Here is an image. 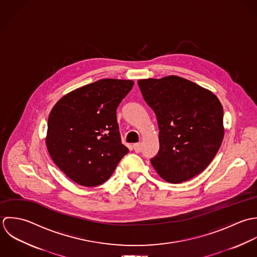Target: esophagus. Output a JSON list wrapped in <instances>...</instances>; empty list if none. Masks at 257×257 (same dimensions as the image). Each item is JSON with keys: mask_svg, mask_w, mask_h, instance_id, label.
I'll return each instance as SVG.
<instances>
[{"mask_svg": "<svg viewBox=\"0 0 257 257\" xmlns=\"http://www.w3.org/2000/svg\"><path fill=\"white\" fill-rule=\"evenodd\" d=\"M133 148H134V150H135V152H136V153L141 152V150H142L141 143H136V144H134V145H133Z\"/></svg>", "mask_w": 257, "mask_h": 257, "instance_id": "34e87169", "label": "esophagus"}]
</instances>
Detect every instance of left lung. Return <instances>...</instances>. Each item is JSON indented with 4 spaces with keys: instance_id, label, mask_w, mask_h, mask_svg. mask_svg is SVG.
Returning a JSON list of instances; mask_svg holds the SVG:
<instances>
[{
    "instance_id": "1",
    "label": "left lung",
    "mask_w": 257,
    "mask_h": 257,
    "mask_svg": "<svg viewBox=\"0 0 257 257\" xmlns=\"http://www.w3.org/2000/svg\"><path fill=\"white\" fill-rule=\"evenodd\" d=\"M138 85L160 130V149L151 159L156 172L173 184L202 173L223 139V109L218 98L176 75L140 79Z\"/></svg>"
}]
</instances>
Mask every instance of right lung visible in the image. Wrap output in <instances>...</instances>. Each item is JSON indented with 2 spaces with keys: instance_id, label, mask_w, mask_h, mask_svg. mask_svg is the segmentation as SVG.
<instances>
[{
  "instance_id": "1",
  "label": "right lung",
  "mask_w": 257,
  "mask_h": 257,
  "mask_svg": "<svg viewBox=\"0 0 257 257\" xmlns=\"http://www.w3.org/2000/svg\"><path fill=\"white\" fill-rule=\"evenodd\" d=\"M132 80L100 79L60 98L50 113L47 147L54 164L73 182H106L129 152L121 143L116 110Z\"/></svg>"
}]
</instances>
